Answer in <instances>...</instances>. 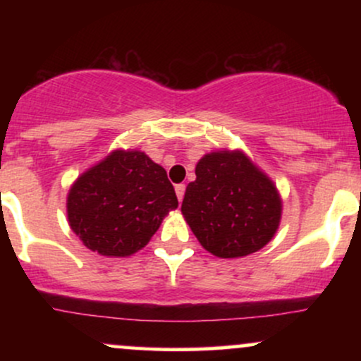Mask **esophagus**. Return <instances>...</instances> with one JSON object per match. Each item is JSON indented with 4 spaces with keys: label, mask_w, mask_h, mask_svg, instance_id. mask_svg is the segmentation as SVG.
Segmentation results:
<instances>
[{
    "label": "esophagus",
    "mask_w": 361,
    "mask_h": 361,
    "mask_svg": "<svg viewBox=\"0 0 361 361\" xmlns=\"http://www.w3.org/2000/svg\"><path fill=\"white\" fill-rule=\"evenodd\" d=\"M185 188L186 186L183 185V183H180V185H176L175 186V192H176V197H178V200H183V197H185Z\"/></svg>",
    "instance_id": "obj_1"
}]
</instances>
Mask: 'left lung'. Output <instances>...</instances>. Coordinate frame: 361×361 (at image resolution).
Masks as SVG:
<instances>
[{"mask_svg": "<svg viewBox=\"0 0 361 361\" xmlns=\"http://www.w3.org/2000/svg\"><path fill=\"white\" fill-rule=\"evenodd\" d=\"M195 175L181 212L207 251L239 258L270 243L279 229L281 200L270 178L243 152L205 154Z\"/></svg>", "mask_w": 361, "mask_h": 361, "instance_id": "left-lung-1", "label": "left lung"}]
</instances>
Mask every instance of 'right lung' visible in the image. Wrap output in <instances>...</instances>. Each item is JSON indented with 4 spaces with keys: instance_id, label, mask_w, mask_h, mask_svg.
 Instances as JSON below:
<instances>
[{
    "instance_id": "right-lung-1",
    "label": "right lung",
    "mask_w": 361,
    "mask_h": 361,
    "mask_svg": "<svg viewBox=\"0 0 361 361\" xmlns=\"http://www.w3.org/2000/svg\"><path fill=\"white\" fill-rule=\"evenodd\" d=\"M178 198L166 171L140 151H115L78 178L68 195L71 229L103 256L134 255Z\"/></svg>"
}]
</instances>
